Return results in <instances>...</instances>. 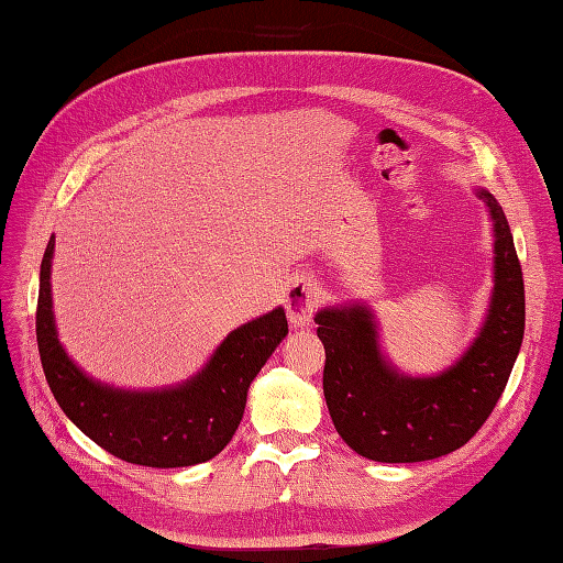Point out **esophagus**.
<instances>
[{"label":"esophagus","mask_w":563,"mask_h":563,"mask_svg":"<svg viewBox=\"0 0 563 563\" xmlns=\"http://www.w3.org/2000/svg\"><path fill=\"white\" fill-rule=\"evenodd\" d=\"M319 307V287L309 278H295L287 283L285 311L292 325H309L313 311Z\"/></svg>","instance_id":"34e87169"}]
</instances>
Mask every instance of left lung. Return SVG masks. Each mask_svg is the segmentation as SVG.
Segmentation results:
<instances>
[{"label":"left lung","mask_w":563,"mask_h":563,"mask_svg":"<svg viewBox=\"0 0 563 563\" xmlns=\"http://www.w3.org/2000/svg\"><path fill=\"white\" fill-rule=\"evenodd\" d=\"M477 196L494 220V292L485 325L465 355L437 376H405L384 360L372 311L317 313L325 350L323 396L338 434L378 463H420L465 446L499 402L526 331V287L501 206Z\"/></svg>","instance_id":"obj_1"}]
</instances>
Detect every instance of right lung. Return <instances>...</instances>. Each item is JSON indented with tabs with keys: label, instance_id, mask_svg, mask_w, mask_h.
Returning <instances> with one entry per match:
<instances>
[{
	"label": "right lung",
	"instance_id": "add662e5",
	"mask_svg": "<svg viewBox=\"0 0 563 563\" xmlns=\"http://www.w3.org/2000/svg\"><path fill=\"white\" fill-rule=\"evenodd\" d=\"M55 234L41 264L35 335L43 372L64 415L100 449L146 467L211 461L238 431L246 390L287 335L283 307L240 325L189 382L163 390H122L88 378L59 345L52 317L49 266Z\"/></svg>",
	"mask_w": 563,
	"mask_h": 563
}]
</instances>
